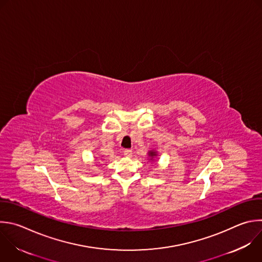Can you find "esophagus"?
Returning a JSON list of instances; mask_svg holds the SVG:
<instances>
[{"mask_svg": "<svg viewBox=\"0 0 262 262\" xmlns=\"http://www.w3.org/2000/svg\"><path fill=\"white\" fill-rule=\"evenodd\" d=\"M123 153H124V156H125V157H132V156H133V151L129 150V149L124 150Z\"/></svg>", "mask_w": 262, "mask_h": 262, "instance_id": "34e87169", "label": "esophagus"}]
</instances>
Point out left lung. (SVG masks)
I'll return each mask as SVG.
<instances>
[{"mask_svg": "<svg viewBox=\"0 0 262 262\" xmlns=\"http://www.w3.org/2000/svg\"><path fill=\"white\" fill-rule=\"evenodd\" d=\"M157 156H158V153H157V151H156V150L152 149V150L148 151V157L150 158V159H149L150 161H153Z\"/></svg>", "mask_w": 262, "mask_h": 262, "instance_id": "8db88e82", "label": "left lung"}]
</instances>
